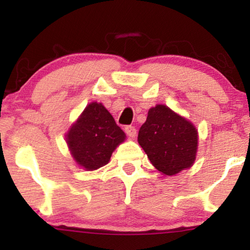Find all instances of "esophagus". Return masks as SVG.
<instances>
[{"mask_svg":"<svg viewBox=\"0 0 250 250\" xmlns=\"http://www.w3.org/2000/svg\"><path fill=\"white\" fill-rule=\"evenodd\" d=\"M125 131L127 132V135L129 136V137H131V138L136 137V129H135V127H132V125H127V127L125 128Z\"/></svg>","mask_w":250,"mask_h":250,"instance_id":"obj_1","label":"esophagus"}]
</instances>
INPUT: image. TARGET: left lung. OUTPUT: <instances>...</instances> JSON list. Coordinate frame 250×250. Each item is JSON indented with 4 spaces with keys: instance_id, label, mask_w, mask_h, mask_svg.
<instances>
[{
    "instance_id": "1",
    "label": "left lung",
    "mask_w": 250,
    "mask_h": 250,
    "mask_svg": "<svg viewBox=\"0 0 250 250\" xmlns=\"http://www.w3.org/2000/svg\"><path fill=\"white\" fill-rule=\"evenodd\" d=\"M138 143L163 175H176L194 165L198 131L192 123L166 105L148 109L138 131Z\"/></svg>"
}]
</instances>
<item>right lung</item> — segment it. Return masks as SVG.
<instances>
[{
    "instance_id": "right-lung-1",
    "label": "right lung",
    "mask_w": 250,
    "mask_h": 250,
    "mask_svg": "<svg viewBox=\"0 0 250 250\" xmlns=\"http://www.w3.org/2000/svg\"><path fill=\"white\" fill-rule=\"evenodd\" d=\"M125 132L102 103H90L65 134L75 163L96 170L109 163L112 153L125 140Z\"/></svg>"
}]
</instances>
